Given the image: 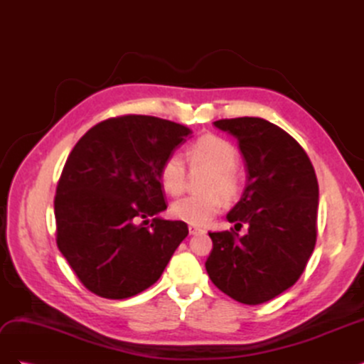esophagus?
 I'll return each mask as SVG.
<instances>
[{
	"instance_id": "1",
	"label": "esophagus",
	"mask_w": 364,
	"mask_h": 364,
	"mask_svg": "<svg viewBox=\"0 0 364 364\" xmlns=\"http://www.w3.org/2000/svg\"><path fill=\"white\" fill-rule=\"evenodd\" d=\"M188 230H190V235H197V234H203L205 230L199 226H194V225H190L188 226Z\"/></svg>"
}]
</instances>
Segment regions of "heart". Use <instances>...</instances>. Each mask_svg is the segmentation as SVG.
Instances as JSON below:
<instances>
[{
	"label": "heart",
	"mask_w": 364,
	"mask_h": 364,
	"mask_svg": "<svg viewBox=\"0 0 364 364\" xmlns=\"http://www.w3.org/2000/svg\"><path fill=\"white\" fill-rule=\"evenodd\" d=\"M193 165H205L208 174L203 194L185 196L171 205V214L194 226H205L222 211L223 196L234 199L240 193L241 179L235 168L238 161L237 149L225 138L217 135H203L194 141L186 151ZM185 162L178 153H171L164 159L159 168V181L164 190L178 196L185 188Z\"/></svg>",
	"instance_id": "1"
}]
</instances>
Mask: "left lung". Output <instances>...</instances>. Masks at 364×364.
<instances>
[{
    "label": "left lung",
    "instance_id": "left-lung-1",
    "mask_svg": "<svg viewBox=\"0 0 364 364\" xmlns=\"http://www.w3.org/2000/svg\"><path fill=\"white\" fill-rule=\"evenodd\" d=\"M234 136L246 167V186L228 213L235 229L209 232V278L232 299L258 305L299 279L316 245L318 185L310 158L287 132L258 117L214 121Z\"/></svg>",
    "mask_w": 364,
    "mask_h": 364
}]
</instances>
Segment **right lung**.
Here are the masks:
<instances>
[{
	"label": "right lung",
	"mask_w": 364,
	"mask_h": 364,
	"mask_svg": "<svg viewBox=\"0 0 364 364\" xmlns=\"http://www.w3.org/2000/svg\"><path fill=\"white\" fill-rule=\"evenodd\" d=\"M191 134L168 119L126 115L98 123L71 150L54 197L56 241L90 291L106 299L144 291L188 235L186 223L158 214L167 209L161 164Z\"/></svg>",
	"instance_id": "right-lung-1"
}]
</instances>
